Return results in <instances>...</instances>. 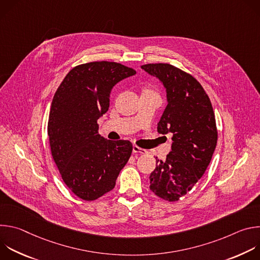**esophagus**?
Segmentation results:
<instances>
[{
    "label": "esophagus",
    "mask_w": 260,
    "mask_h": 260,
    "mask_svg": "<svg viewBox=\"0 0 260 260\" xmlns=\"http://www.w3.org/2000/svg\"><path fill=\"white\" fill-rule=\"evenodd\" d=\"M133 152H134V153H140V154H146V153H147V150L142 149V148L138 147L137 145H134V146H133Z\"/></svg>",
    "instance_id": "esophagus-1"
}]
</instances>
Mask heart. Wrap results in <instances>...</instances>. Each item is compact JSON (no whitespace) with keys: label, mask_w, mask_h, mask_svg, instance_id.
<instances>
[{"label":"heart","mask_w":260,"mask_h":260,"mask_svg":"<svg viewBox=\"0 0 260 260\" xmlns=\"http://www.w3.org/2000/svg\"><path fill=\"white\" fill-rule=\"evenodd\" d=\"M143 92H148V93H153L152 92V90L151 89H148V88H146V89H144V91Z\"/></svg>","instance_id":"heart-1"}]
</instances>
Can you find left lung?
<instances>
[{
  "label": "left lung",
  "mask_w": 260,
  "mask_h": 260,
  "mask_svg": "<svg viewBox=\"0 0 260 260\" xmlns=\"http://www.w3.org/2000/svg\"><path fill=\"white\" fill-rule=\"evenodd\" d=\"M165 86L168 105L157 123L161 135L173 134L172 151L156 159L150 190L169 202L192 189L206 172L217 144V128L211 101L190 74L170 63L141 67Z\"/></svg>",
  "instance_id": "left-lung-1"
}]
</instances>
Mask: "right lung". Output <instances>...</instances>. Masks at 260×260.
Returning a JSON list of instances; mask_svg holds the SVG:
<instances>
[{
    "label": "right lung",
    "instance_id": "1",
    "mask_svg": "<svg viewBox=\"0 0 260 260\" xmlns=\"http://www.w3.org/2000/svg\"><path fill=\"white\" fill-rule=\"evenodd\" d=\"M135 74L114 61L79 64L53 96L47 127L51 154L64 184L84 201L112 190L131 157L132 143L101 137L98 119L109 109L114 85Z\"/></svg>",
    "mask_w": 260,
    "mask_h": 260
}]
</instances>
